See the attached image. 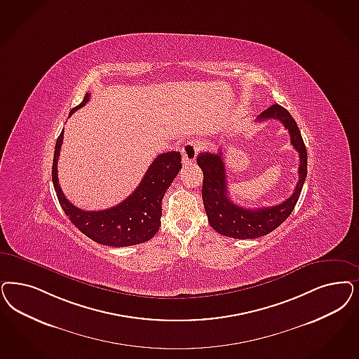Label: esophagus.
I'll use <instances>...</instances> for the list:
<instances>
[{
    "instance_id": "obj_1",
    "label": "esophagus",
    "mask_w": 359,
    "mask_h": 359,
    "mask_svg": "<svg viewBox=\"0 0 359 359\" xmlns=\"http://www.w3.org/2000/svg\"><path fill=\"white\" fill-rule=\"evenodd\" d=\"M200 144L196 140H188L182 147V155H183V163L189 164L196 159L198 152H200Z\"/></svg>"
}]
</instances>
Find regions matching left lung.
Instances as JSON below:
<instances>
[{
  "instance_id": "8db88e82",
  "label": "left lung",
  "mask_w": 359,
  "mask_h": 359,
  "mask_svg": "<svg viewBox=\"0 0 359 359\" xmlns=\"http://www.w3.org/2000/svg\"><path fill=\"white\" fill-rule=\"evenodd\" d=\"M268 119H277L284 124L290 135V143L299 155V167L294 192L281 204L264 208H243L235 204L226 189L225 164L222 149L216 154L201 152L198 156V165L203 171V203L208 216L210 226L220 235L232 238H257L268 235L280 226L293 212L301 195L302 186L308 175V154L296 121L290 112L280 104H273L261 112L256 121L262 122Z\"/></svg>"
}]
</instances>
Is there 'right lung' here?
Segmentation results:
<instances>
[{
	"label": "right lung",
	"instance_id": "1",
	"mask_svg": "<svg viewBox=\"0 0 359 359\" xmlns=\"http://www.w3.org/2000/svg\"><path fill=\"white\" fill-rule=\"evenodd\" d=\"M88 99L90 94L86 93L70 115L83 107ZM62 142L63 130L55 143L51 179L63 212L83 235L102 245L118 248L142 244L156 235L161 224V200L182 168L180 152L168 151L156 156L135 191L118 205L109 210H83L66 198L58 183L57 164Z\"/></svg>",
	"mask_w": 359,
	"mask_h": 359
}]
</instances>
